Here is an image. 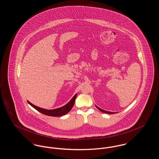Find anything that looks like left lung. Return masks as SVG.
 <instances>
[{
    "label": "left lung",
    "mask_w": 159,
    "mask_h": 159,
    "mask_svg": "<svg viewBox=\"0 0 159 159\" xmlns=\"http://www.w3.org/2000/svg\"><path fill=\"white\" fill-rule=\"evenodd\" d=\"M97 108H98V110H99V111H100L101 112H102V113H107V114H113V113H112V112H108V111H105V110H102V109H100V108H98V107H97Z\"/></svg>",
    "instance_id": "8db88e82"
}]
</instances>
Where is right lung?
<instances>
[{
	"mask_svg": "<svg viewBox=\"0 0 159 159\" xmlns=\"http://www.w3.org/2000/svg\"><path fill=\"white\" fill-rule=\"evenodd\" d=\"M76 97V94L74 95V97L72 98V99H71V100L65 106H64L61 108H57V109H54V110H48L46 109H43V108H39L38 107H36V106L34 105L33 104H32L31 103H30L29 101H27V102L29 103V104L30 106H32L34 108H35L36 110H37L39 112L43 114L46 116L58 117V116H61L66 114L68 113V112L71 110V108L74 105Z\"/></svg>",
	"mask_w": 159,
	"mask_h": 159,
	"instance_id": "obj_1",
	"label": "right lung"
}]
</instances>
